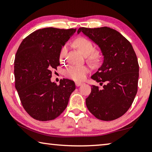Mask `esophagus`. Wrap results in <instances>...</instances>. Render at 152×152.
Listing matches in <instances>:
<instances>
[{
    "instance_id": "1",
    "label": "esophagus",
    "mask_w": 152,
    "mask_h": 152,
    "mask_svg": "<svg viewBox=\"0 0 152 152\" xmlns=\"http://www.w3.org/2000/svg\"><path fill=\"white\" fill-rule=\"evenodd\" d=\"M75 84H76V86H81L82 84V82H76Z\"/></svg>"
}]
</instances>
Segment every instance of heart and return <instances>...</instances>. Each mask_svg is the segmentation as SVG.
<instances>
[{
  "label": "heart",
  "mask_w": 152,
  "mask_h": 152,
  "mask_svg": "<svg viewBox=\"0 0 152 152\" xmlns=\"http://www.w3.org/2000/svg\"><path fill=\"white\" fill-rule=\"evenodd\" d=\"M74 44L80 50L82 53L86 56L87 60L93 64H97L101 60L102 55L100 51L94 50L92 43L85 37H78L74 41ZM68 44L61 48L59 60L61 63H65L68 53ZM90 72V68L87 66H70L65 70V76L67 78L75 81H82L85 79Z\"/></svg>",
  "instance_id": "obj_1"
}]
</instances>
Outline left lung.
<instances>
[{"label":"left lung","instance_id":"8db88e82","mask_svg":"<svg viewBox=\"0 0 152 152\" xmlns=\"http://www.w3.org/2000/svg\"><path fill=\"white\" fill-rule=\"evenodd\" d=\"M82 32L99 46L104 61L92 79L104 84L92 85L86 99V107L100 120L113 121L121 117L132 106L137 92L139 64L131 43L110 27H80Z\"/></svg>","mask_w":152,"mask_h":152}]
</instances>
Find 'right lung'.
<instances>
[{"mask_svg":"<svg viewBox=\"0 0 152 152\" xmlns=\"http://www.w3.org/2000/svg\"><path fill=\"white\" fill-rule=\"evenodd\" d=\"M76 29L48 27L31 33L20 43L15 59V88L24 109L41 121L56 119L66 109L76 88L74 82H51V70L60 66L62 46Z\"/></svg>","mask_w":152,"mask_h":152,"instance_id":"obj_1","label":"right lung"}]
</instances>
